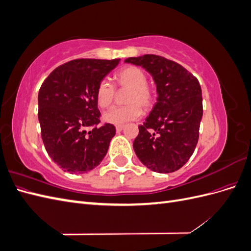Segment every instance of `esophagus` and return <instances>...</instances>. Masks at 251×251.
I'll return each instance as SVG.
<instances>
[{
	"instance_id": "esophagus-1",
	"label": "esophagus",
	"mask_w": 251,
	"mask_h": 251,
	"mask_svg": "<svg viewBox=\"0 0 251 251\" xmlns=\"http://www.w3.org/2000/svg\"><path fill=\"white\" fill-rule=\"evenodd\" d=\"M124 127H125V126H124V125L116 126V131H117V132H121V131L124 130Z\"/></svg>"
}]
</instances>
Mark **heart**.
<instances>
[{
  "label": "heart",
  "mask_w": 251,
  "mask_h": 251,
  "mask_svg": "<svg viewBox=\"0 0 251 251\" xmlns=\"http://www.w3.org/2000/svg\"><path fill=\"white\" fill-rule=\"evenodd\" d=\"M148 81V76L141 68L126 66L115 75L116 87L127 90L124 107L112 108L104 112L103 121L112 125H123L140 117L142 110L148 111L155 101V90ZM115 100V89L108 80H101L96 89V101L100 108H109Z\"/></svg>",
  "instance_id": "1"
}]
</instances>
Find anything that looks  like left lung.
I'll list each match as a JSON object with an SVG mask.
<instances>
[{
	"mask_svg": "<svg viewBox=\"0 0 251 251\" xmlns=\"http://www.w3.org/2000/svg\"><path fill=\"white\" fill-rule=\"evenodd\" d=\"M144 68L157 88V102L135 138L139 160L151 171L173 173L191 158L199 139L202 91L194 75L176 62L146 54L125 60Z\"/></svg>",
	"mask_w": 251,
	"mask_h": 251,
	"instance_id": "8db88e82",
	"label": "left lung"
}]
</instances>
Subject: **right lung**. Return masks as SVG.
I'll return each instance as SVG.
<instances>
[{
  "instance_id": "right-lung-1",
  "label": "right lung",
  "mask_w": 251,
  "mask_h": 251,
  "mask_svg": "<svg viewBox=\"0 0 251 251\" xmlns=\"http://www.w3.org/2000/svg\"><path fill=\"white\" fill-rule=\"evenodd\" d=\"M117 59L79 58L53 70L39 92V120L48 155L60 169L83 174L100 164L116 128L100 126L96 89ZM93 126L88 133L84 128Z\"/></svg>"
}]
</instances>
